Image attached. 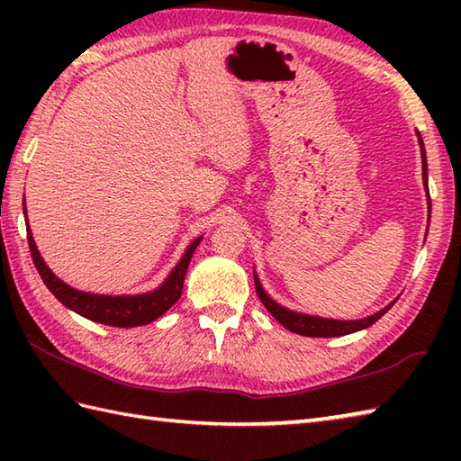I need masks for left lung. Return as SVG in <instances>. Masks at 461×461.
Returning a JSON list of instances; mask_svg holds the SVG:
<instances>
[{
  "mask_svg": "<svg viewBox=\"0 0 461 461\" xmlns=\"http://www.w3.org/2000/svg\"><path fill=\"white\" fill-rule=\"evenodd\" d=\"M23 213H25L29 251H32V259L35 263L39 276H41L47 289L51 291L67 309L79 312L81 317H86L89 321L103 322V325H111V327H139V325H149V322H152L154 319L164 315V312L180 299L185 269H188L192 253L198 243L190 246L182 261L170 273V277L166 279L156 291L144 293V295H95V293L73 289L71 285H67L65 281L59 279L51 269H49V266L41 258V253H39L35 246L32 225H29V220H27L25 200H23ZM258 293H259V299L263 301V305L267 307L271 315L287 329L289 319L283 315V309L277 307V303L273 301L266 291H263L259 283H258Z\"/></svg>",
  "mask_w": 461,
  "mask_h": 461,
  "instance_id": "1",
  "label": "left lung"
}]
</instances>
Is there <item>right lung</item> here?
I'll return each instance as SVG.
<instances>
[{
    "mask_svg": "<svg viewBox=\"0 0 461 461\" xmlns=\"http://www.w3.org/2000/svg\"><path fill=\"white\" fill-rule=\"evenodd\" d=\"M256 289H258V285H256ZM277 307H281V305H277ZM386 311H388V307L376 312L375 317H368L362 321H332V319L311 317V315H297V312L287 311V309H283V315L289 319L287 329L291 332H297V335H303V337H322L325 339V337H345V335H350V332L366 329L368 325H372V322L384 315Z\"/></svg>",
    "mask_w": 461,
    "mask_h": 461,
    "instance_id": "right-lung-1",
    "label": "right lung"
}]
</instances>
